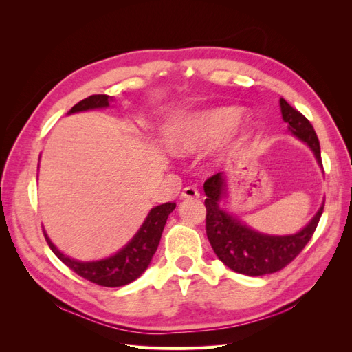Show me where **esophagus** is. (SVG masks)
Masks as SVG:
<instances>
[{"label": "esophagus", "instance_id": "obj_1", "mask_svg": "<svg viewBox=\"0 0 352 352\" xmlns=\"http://www.w3.org/2000/svg\"><path fill=\"white\" fill-rule=\"evenodd\" d=\"M180 198L182 199H192V198H199V192L197 190V188L194 186H186L182 194H180Z\"/></svg>", "mask_w": 352, "mask_h": 352}]
</instances>
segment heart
<instances>
[{
	"label": "heart",
	"mask_w": 352,
	"mask_h": 352,
	"mask_svg": "<svg viewBox=\"0 0 352 352\" xmlns=\"http://www.w3.org/2000/svg\"><path fill=\"white\" fill-rule=\"evenodd\" d=\"M241 117L239 107H217L190 116L175 127L168 145L179 155L195 154L221 141L233 131Z\"/></svg>",
	"instance_id": "1"
}]
</instances>
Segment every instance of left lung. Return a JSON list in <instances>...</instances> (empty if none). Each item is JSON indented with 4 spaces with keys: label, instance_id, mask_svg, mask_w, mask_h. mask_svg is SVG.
I'll return each instance as SVG.
<instances>
[{
    "label": "left lung",
    "instance_id": "8db88e82",
    "mask_svg": "<svg viewBox=\"0 0 352 352\" xmlns=\"http://www.w3.org/2000/svg\"><path fill=\"white\" fill-rule=\"evenodd\" d=\"M279 104L287 131L310 148L318 166L323 168L320 144L311 123L283 98L279 100ZM204 192L207 195L206 229L211 248L229 269L247 276L270 274L289 264L311 239L324 207L323 201L314 217L294 235H267L254 230L233 212L220 207V202L228 197V175L225 172L207 179Z\"/></svg>",
    "mask_w": 352,
    "mask_h": 352
}]
</instances>
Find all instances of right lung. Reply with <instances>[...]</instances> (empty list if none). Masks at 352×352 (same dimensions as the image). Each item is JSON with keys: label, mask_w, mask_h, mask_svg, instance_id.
Masks as SVG:
<instances>
[{"label": "right lung", "mask_w": 352, "mask_h": 352, "mask_svg": "<svg viewBox=\"0 0 352 352\" xmlns=\"http://www.w3.org/2000/svg\"><path fill=\"white\" fill-rule=\"evenodd\" d=\"M113 97H109V95H91V97L82 100L80 102L74 105V107H72L69 114L95 109H107ZM175 208V202H166V204L151 208L146 219L144 220L142 226L135 233V236L127 242L122 250L102 260H74L69 257V255L63 254L56 245L51 242L45 229L44 235L52 252H54L69 269L82 276L83 279L109 287L124 286L140 278V276L148 269V265H150L153 260V255L158 248L160 239H162V233L166 226L167 217Z\"/></svg>", "instance_id": "add662e5"}]
</instances>
